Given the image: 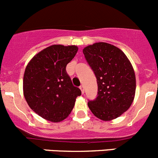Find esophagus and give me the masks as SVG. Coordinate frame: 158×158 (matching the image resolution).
Returning a JSON list of instances; mask_svg holds the SVG:
<instances>
[{
    "label": "esophagus",
    "mask_w": 158,
    "mask_h": 158,
    "mask_svg": "<svg viewBox=\"0 0 158 158\" xmlns=\"http://www.w3.org/2000/svg\"><path fill=\"white\" fill-rule=\"evenodd\" d=\"M80 89H81V91L82 94H84V93H85V88H84L83 85H81V86H80Z\"/></svg>",
    "instance_id": "esophagus-1"
}]
</instances>
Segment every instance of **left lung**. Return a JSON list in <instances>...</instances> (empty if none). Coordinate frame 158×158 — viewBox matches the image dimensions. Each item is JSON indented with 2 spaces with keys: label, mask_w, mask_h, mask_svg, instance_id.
<instances>
[{
  "label": "left lung",
  "mask_w": 158,
  "mask_h": 158,
  "mask_svg": "<svg viewBox=\"0 0 158 158\" xmlns=\"http://www.w3.org/2000/svg\"><path fill=\"white\" fill-rule=\"evenodd\" d=\"M87 62L97 78L98 96L88 106L103 121L119 117L131 106L136 92L133 67L120 49L106 43H96L83 49Z\"/></svg>",
  "instance_id": "obj_1"
}]
</instances>
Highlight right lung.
I'll return each mask as SVG.
<instances>
[{
    "instance_id": "add662e5",
    "label": "right lung",
    "mask_w": 158,
    "mask_h": 158,
    "mask_svg": "<svg viewBox=\"0 0 158 158\" xmlns=\"http://www.w3.org/2000/svg\"><path fill=\"white\" fill-rule=\"evenodd\" d=\"M77 46L52 45L28 62L23 77V93L28 106L52 123L65 119L81 91L72 84L66 71L77 52Z\"/></svg>"
}]
</instances>
